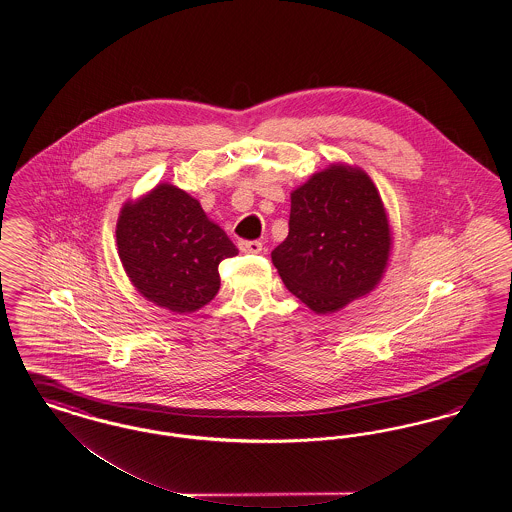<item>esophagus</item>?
Returning <instances> with one entry per match:
<instances>
[{
    "label": "esophagus",
    "instance_id": "1",
    "mask_svg": "<svg viewBox=\"0 0 512 512\" xmlns=\"http://www.w3.org/2000/svg\"><path fill=\"white\" fill-rule=\"evenodd\" d=\"M240 249L244 251V253H253V255H257V253H261L263 251V244L261 242H257V240H253V242H240Z\"/></svg>",
    "mask_w": 512,
    "mask_h": 512
}]
</instances>
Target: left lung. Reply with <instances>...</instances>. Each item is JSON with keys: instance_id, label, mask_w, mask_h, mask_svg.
<instances>
[{"instance_id": "obj_1", "label": "left lung", "mask_w": 512, "mask_h": 512, "mask_svg": "<svg viewBox=\"0 0 512 512\" xmlns=\"http://www.w3.org/2000/svg\"><path fill=\"white\" fill-rule=\"evenodd\" d=\"M388 215L361 169L330 165L292 192L288 238L272 251L286 288L317 315L376 288L390 259Z\"/></svg>"}]
</instances>
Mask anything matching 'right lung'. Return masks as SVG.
Here are the masks:
<instances>
[{"label":"right lung","instance_id":"1","mask_svg":"<svg viewBox=\"0 0 512 512\" xmlns=\"http://www.w3.org/2000/svg\"><path fill=\"white\" fill-rule=\"evenodd\" d=\"M117 247L134 288L180 315L194 313L219 293L220 261L238 255L199 201L172 184L124 203Z\"/></svg>","mask_w":512,"mask_h":512}]
</instances>
